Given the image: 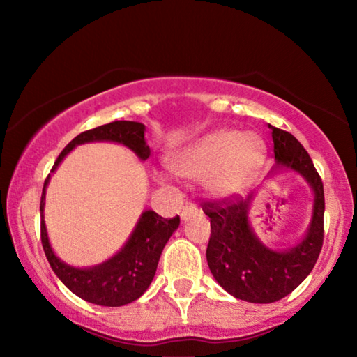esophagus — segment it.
Segmentation results:
<instances>
[{
  "label": "esophagus",
  "mask_w": 357,
  "mask_h": 357,
  "mask_svg": "<svg viewBox=\"0 0 357 357\" xmlns=\"http://www.w3.org/2000/svg\"><path fill=\"white\" fill-rule=\"evenodd\" d=\"M197 213V206H193L192 203H187L182 209V213H180V218H182V221H187V219H190L193 216V214Z\"/></svg>",
  "instance_id": "esophagus-1"
}]
</instances>
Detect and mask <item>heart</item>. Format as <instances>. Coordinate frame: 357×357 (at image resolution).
<instances>
[{
	"label": "heart",
	"mask_w": 357,
	"mask_h": 357,
	"mask_svg": "<svg viewBox=\"0 0 357 357\" xmlns=\"http://www.w3.org/2000/svg\"><path fill=\"white\" fill-rule=\"evenodd\" d=\"M268 148L255 131L216 130L195 139L167 158L172 174L183 180H203L214 198L241 193L260 172Z\"/></svg>",
	"instance_id": "heart-1"
}]
</instances>
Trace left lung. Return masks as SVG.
<instances>
[{
    "mask_svg": "<svg viewBox=\"0 0 357 357\" xmlns=\"http://www.w3.org/2000/svg\"><path fill=\"white\" fill-rule=\"evenodd\" d=\"M275 144V167L270 177L281 172L299 174L314 193L312 218L301 241L275 248L260 241L250 224L252 202L258 190L236 203H204L211 221L206 248L208 266L218 284L236 299L252 304H270L291 294L315 266L324 243V183L310 155L287 131L268 125Z\"/></svg>",
    "mask_w": 357,
    "mask_h": 357,
    "instance_id": "obj_1",
    "label": "left lung"
}]
</instances>
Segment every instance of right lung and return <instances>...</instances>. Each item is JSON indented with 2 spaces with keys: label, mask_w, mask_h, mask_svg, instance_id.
<instances>
[{
  "label": "right lung",
  "mask_w": 357,
  "mask_h": 357,
  "mask_svg": "<svg viewBox=\"0 0 357 357\" xmlns=\"http://www.w3.org/2000/svg\"><path fill=\"white\" fill-rule=\"evenodd\" d=\"M146 126L139 121H112V123L97 126L77 135L53 164L52 174L63 162V159L71 153L76 146L86 143H116L125 146L138 155L139 160L149 158L151 149L144 139ZM52 174L43 183L42 199H40V234L43 252L52 270L55 271L63 284L86 302L104 307H120L139 299L154 280L158 263L165 243L170 236L177 231L180 218L164 219L158 213L143 211L136 222L133 232L130 234L128 241L109 260L94 266H73L60 260L53 252L48 241L45 226V193L47 185L50 182Z\"/></svg>",
  "instance_id": "right-lung-1"
}]
</instances>
